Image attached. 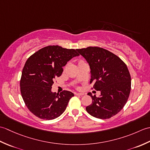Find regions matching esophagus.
I'll return each instance as SVG.
<instances>
[{
    "instance_id": "esophagus-1",
    "label": "esophagus",
    "mask_w": 150,
    "mask_h": 150,
    "mask_svg": "<svg viewBox=\"0 0 150 150\" xmlns=\"http://www.w3.org/2000/svg\"><path fill=\"white\" fill-rule=\"evenodd\" d=\"M75 95H77V96H82V95H84V93H75Z\"/></svg>"
}]
</instances>
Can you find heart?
I'll return each mask as SVG.
<instances>
[{
	"label": "heart",
	"mask_w": 150,
	"mask_h": 150,
	"mask_svg": "<svg viewBox=\"0 0 150 150\" xmlns=\"http://www.w3.org/2000/svg\"><path fill=\"white\" fill-rule=\"evenodd\" d=\"M82 62H84L83 60H79V64H81V63H82Z\"/></svg>",
	"instance_id": "obj_1"
}]
</instances>
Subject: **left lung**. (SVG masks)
Here are the masks:
<instances>
[{"label":"left lung","instance_id":"obj_1","mask_svg":"<svg viewBox=\"0 0 150 150\" xmlns=\"http://www.w3.org/2000/svg\"><path fill=\"white\" fill-rule=\"evenodd\" d=\"M76 50L90 65L93 88L100 91L97 97L88 93L92 103L86 110L98 119H110L122 109L128 99L131 76L127 66L119 57L102 47L90 46Z\"/></svg>","mask_w":150,"mask_h":150}]
</instances>
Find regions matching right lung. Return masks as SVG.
Returning a JSON list of instances; mask_svg holds the SVG:
<instances>
[{"instance_id":"1","label":"right lung","mask_w":150,"mask_h":150,"mask_svg":"<svg viewBox=\"0 0 150 150\" xmlns=\"http://www.w3.org/2000/svg\"><path fill=\"white\" fill-rule=\"evenodd\" d=\"M79 55L74 49L57 45L44 47L28 59L22 72L21 93L28 110L36 117L52 120L65 111L74 94L66 90L53 93L52 86L67 62Z\"/></svg>"}]
</instances>
